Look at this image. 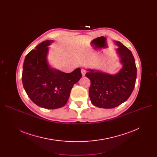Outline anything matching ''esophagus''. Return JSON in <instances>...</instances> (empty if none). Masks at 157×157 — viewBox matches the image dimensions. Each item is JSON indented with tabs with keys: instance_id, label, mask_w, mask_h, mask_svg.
I'll use <instances>...</instances> for the list:
<instances>
[{
	"instance_id": "esophagus-1",
	"label": "esophagus",
	"mask_w": 157,
	"mask_h": 157,
	"mask_svg": "<svg viewBox=\"0 0 157 157\" xmlns=\"http://www.w3.org/2000/svg\"><path fill=\"white\" fill-rule=\"evenodd\" d=\"M81 74H82V76H85V74H86V71L85 69H81Z\"/></svg>"
}]
</instances>
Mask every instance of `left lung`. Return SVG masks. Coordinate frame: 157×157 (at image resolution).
<instances>
[{
  "label": "left lung",
  "instance_id": "left-lung-1",
  "mask_svg": "<svg viewBox=\"0 0 157 157\" xmlns=\"http://www.w3.org/2000/svg\"><path fill=\"white\" fill-rule=\"evenodd\" d=\"M117 52L123 67L114 75L94 69H88L86 76L91 81L89 96L92 103L98 108L111 109L125 102L134 88L137 68L131 51L119 41Z\"/></svg>",
  "mask_w": 157,
  "mask_h": 157
}]
</instances>
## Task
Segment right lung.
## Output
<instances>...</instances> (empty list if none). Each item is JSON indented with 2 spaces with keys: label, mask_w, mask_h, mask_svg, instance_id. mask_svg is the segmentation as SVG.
Returning a JSON list of instances; mask_svg holds the SVG:
<instances>
[{
  "label": "right lung",
  "mask_w": 157,
  "mask_h": 157,
  "mask_svg": "<svg viewBox=\"0 0 157 157\" xmlns=\"http://www.w3.org/2000/svg\"><path fill=\"white\" fill-rule=\"evenodd\" d=\"M51 42L43 41L26 55L22 83L33 102L45 109H57L67 102L72 88L82 75L80 68L65 73L49 67L46 56Z\"/></svg>",
  "instance_id": "obj_1"
}]
</instances>
